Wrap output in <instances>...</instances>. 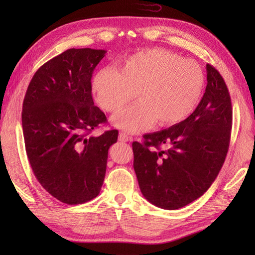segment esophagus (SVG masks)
<instances>
[{"mask_svg":"<svg viewBox=\"0 0 255 255\" xmlns=\"http://www.w3.org/2000/svg\"><path fill=\"white\" fill-rule=\"evenodd\" d=\"M118 139H119V141H122V142H128V141H130V140H131V138L129 137V136H127V134L125 133V132L119 133Z\"/></svg>","mask_w":255,"mask_h":255,"instance_id":"1","label":"esophagus"}]
</instances>
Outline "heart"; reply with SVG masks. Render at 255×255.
I'll return each instance as SVG.
<instances>
[{
  "instance_id": "heart-1",
  "label": "heart",
  "mask_w": 255,
  "mask_h": 255,
  "mask_svg": "<svg viewBox=\"0 0 255 255\" xmlns=\"http://www.w3.org/2000/svg\"><path fill=\"white\" fill-rule=\"evenodd\" d=\"M205 84L203 70L165 49H150L127 57L117 71L102 69L92 80V92L103 110L116 113L133 97L138 102L113 117L116 127L139 132L154 122L176 125L196 108Z\"/></svg>"
}]
</instances>
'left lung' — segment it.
Wrapping results in <instances>:
<instances>
[{
  "instance_id": "left-lung-1",
  "label": "left lung",
  "mask_w": 255,
  "mask_h": 255,
  "mask_svg": "<svg viewBox=\"0 0 255 255\" xmlns=\"http://www.w3.org/2000/svg\"><path fill=\"white\" fill-rule=\"evenodd\" d=\"M206 70L203 99L185 121L132 142L140 191L156 207L174 210L199 198L216 180L228 152L230 94L217 70L210 64ZM163 144L165 150L160 149Z\"/></svg>"
}]
</instances>
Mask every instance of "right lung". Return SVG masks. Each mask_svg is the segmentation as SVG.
I'll return each mask as SVG.
<instances>
[{"label": "right lung", "mask_w": 255, "mask_h": 255, "mask_svg": "<svg viewBox=\"0 0 255 255\" xmlns=\"http://www.w3.org/2000/svg\"><path fill=\"white\" fill-rule=\"evenodd\" d=\"M106 51L68 49L37 70L21 112L25 148L31 170L60 202L78 205L100 194L108 149L118 130L99 137L93 129L107 118L92 97V74Z\"/></svg>", "instance_id": "obj_1"}]
</instances>
